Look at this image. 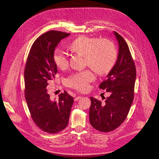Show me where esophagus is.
Wrapping results in <instances>:
<instances>
[{"label":"esophagus","instance_id":"obj_1","mask_svg":"<svg viewBox=\"0 0 159 159\" xmlns=\"http://www.w3.org/2000/svg\"><path fill=\"white\" fill-rule=\"evenodd\" d=\"M81 96H76L75 98V101H78L79 99H81Z\"/></svg>","mask_w":159,"mask_h":159}]
</instances>
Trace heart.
Masks as SVG:
<instances>
[{
	"mask_svg": "<svg viewBox=\"0 0 159 159\" xmlns=\"http://www.w3.org/2000/svg\"><path fill=\"white\" fill-rule=\"evenodd\" d=\"M70 48L73 52L84 56L85 65L99 75L111 72L117 60V52L114 43L106 39L81 36L71 42ZM53 59L58 68L65 69L68 66V56L64 51L56 50ZM94 79L93 71L85 70L70 75L66 78L65 84L78 91L86 92L89 89V83Z\"/></svg>",
	"mask_w": 159,
	"mask_h": 159,
	"instance_id": "obj_1",
	"label": "heart"
}]
</instances>
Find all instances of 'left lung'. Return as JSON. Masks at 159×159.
<instances>
[{
	"label": "left lung",
	"mask_w": 159,
	"mask_h": 159,
	"mask_svg": "<svg viewBox=\"0 0 159 159\" xmlns=\"http://www.w3.org/2000/svg\"><path fill=\"white\" fill-rule=\"evenodd\" d=\"M119 43L117 60L107 78L99 85L110 94L104 102L90 97L89 122L93 128L102 132L112 131L126 119L134 98L136 69L127 43L116 32Z\"/></svg>",
	"instance_id": "1"
}]
</instances>
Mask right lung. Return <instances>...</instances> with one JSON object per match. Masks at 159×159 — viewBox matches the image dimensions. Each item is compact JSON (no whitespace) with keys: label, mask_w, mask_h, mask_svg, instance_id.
Listing matches in <instances>:
<instances>
[{"label":"right lung","mask_w":159,"mask_h":159,"mask_svg":"<svg viewBox=\"0 0 159 159\" xmlns=\"http://www.w3.org/2000/svg\"><path fill=\"white\" fill-rule=\"evenodd\" d=\"M70 35L51 30L40 36L30 50L25 67V98L31 117L39 129L49 134L66 128L74 101L66 91L59 95L58 99L53 100L48 88L57 73L55 48Z\"/></svg>","instance_id":"add662e5"}]
</instances>
